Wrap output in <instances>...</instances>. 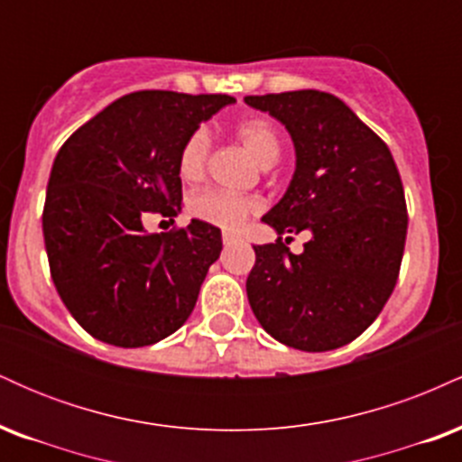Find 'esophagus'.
<instances>
[{
    "label": "esophagus",
    "instance_id": "34e87169",
    "mask_svg": "<svg viewBox=\"0 0 462 462\" xmlns=\"http://www.w3.org/2000/svg\"><path fill=\"white\" fill-rule=\"evenodd\" d=\"M232 243H236V236L230 235V232H224V245H232Z\"/></svg>",
    "mask_w": 462,
    "mask_h": 462
}]
</instances>
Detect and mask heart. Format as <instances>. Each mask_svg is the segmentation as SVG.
Wrapping results in <instances>:
<instances>
[{"instance_id": "b5f03b06", "label": "heart", "mask_w": 462, "mask_h": 462, "mask_svg": "<svg viewBox=\"0 0 462 462\" xmlns=\"http://www.w3.org/2000/svg\"><path fill=\"white\" fill-rule=\"evenodd\" d=\"M235 134L258 164L272 167V164L278 162L280 152H282V141H280L278 130H275L272 121L263 119V116H249V119H243L236 125ZM208 150L210 141L204 130L193 132L184 141L178 156V173L184 182H195V180L204 176L206 162H208ZM189 210L190 215L201 221L232 230V227L241 226L249 213L258 210V201L254 198H245V195L227 193V190L206 189L190 198Z\"/></svg>"}]
</instances>
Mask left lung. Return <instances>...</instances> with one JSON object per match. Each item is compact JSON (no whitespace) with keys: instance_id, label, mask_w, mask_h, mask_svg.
Instances as JSON below:
<instances>
[{"instance_id":"left-lung-1","label":"left lung","mask_w":462,"mask_h":462,"mask_svg":"<svg viewBox=\"0 0 462 462\" xmlns=\"http://www.w3.org/2000/svg\"><path fill=\"white\" fill-rule=\"evenodd\" d=\"M245 104L278 119L295 147L289 189L263 221L278 235L310 232L301 254L280 236L254 247L249 306L284 346L301 352L347 346L384 309L404 256L408 215L393 156L330 93L247 95Z\"/></svg>"}]
</instances>
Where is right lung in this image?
Here are the masks:
<instances>
[{
	"instance_id": "right-lung-1",
	"label": "right lung",
	"mask_w": 462,
	"mask_h": 462,
	"mask_svg": "<svg viewBox=\"0 0 462 462\" xmlns=\"http://www.w3.org/2000/svg\"><path fill=\"white\" fill-rule=\"evenodd\" d=\"M230 95L139 91L119 97L69 136L47 182L43 236L69 312L116 347L153 346L189 319L221 230L193 219L150 235V213L182 208L184 141Z\"/></svg>"
}]
</instances>
